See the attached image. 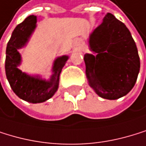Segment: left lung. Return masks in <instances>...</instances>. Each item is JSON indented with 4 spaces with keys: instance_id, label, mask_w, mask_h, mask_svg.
I'll return each mask as SVG.
<instances>
[{
    "instance_id": "1",
    "label": "left lung",
    "mask_w": 146,
    "mask_h": 146,
    "mask_svg": "<svg viewBox=\"0 0 146 146\" xmlns=\"http://www.w3.org/2000/svg\"><path fill=\"white\" fill-rule=\"evenodd\" d=\"M85 54V73L89 84L100 97L117 100L134 87L140 70L136 43L126 25L111 13L90 35Z\"/></svg>"
}]
</instances>
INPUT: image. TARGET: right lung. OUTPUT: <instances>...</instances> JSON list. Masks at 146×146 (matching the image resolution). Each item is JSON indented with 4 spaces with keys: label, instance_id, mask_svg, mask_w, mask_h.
I'll return each instance as SVG.
<instances>
[{
    "label": "right lung",
    "instance_id": "right-lung-1",
    "mask_svg": "<svg viewBox=\"0 0 146 146\" xmlns=\"http://www.w3.org/2000/svg\"><path fill=\"white\" fill-rule=\"evenodd\" d=\"M37 17L30 16L13 31L6 48L5 71L7 79L17 96L31 103H41L54 96L59 85L60 74L69 56L62 55L54 62L53 75L48 81L38 76H33L22 72L17 66L21 64V55L18 49L25 46L36 28Z\"/></svg>",
    "mask_w": 146,
    "mask_h": 146
}]
</instances>
